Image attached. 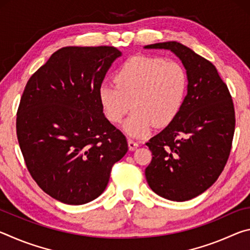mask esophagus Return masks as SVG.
Returning <instances> with one entry per match:
<instances>
[{"label":"esophagus","mask_w":250,"mask_h":250,"mask_svg":"<svg viewBox=\"0 0 250 250\" xmlns=\"http://www.w3.org/2000/svg\"><path fill=\"white\" fill-rule=\"evenodd\" d=\"M128 146H129V149L131 151H133V150H135L139 146V143L137 141L132 140V139H128Z\"/></svg>","instance_id":"obj_1"}]
</instances>
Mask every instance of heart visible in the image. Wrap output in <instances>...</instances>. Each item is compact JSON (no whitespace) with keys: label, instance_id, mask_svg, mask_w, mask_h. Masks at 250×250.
Listing matches in <instances>:
<instances>
[{"label":"heart","instance_id":"b5f03b06","mask_svg":"<svg viewBox=\"0 0 250 250\" xmlns=\"http://www.w3.org/2000/svg\"><path fill=\"white\" fill-rule=\"evenodd\" d=\"M113 83H101L98 99L104 117L119 124L131 109L132 115L122 129L140 138L156 125L164 126L175 119L183 108L188 76L183 65L161 57L135 56L125 61L115 74Z\"/></svg>","mask_w":250,"mask_h":250}]
</instances>
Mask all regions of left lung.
Masks as SVG:
<instances>
[{
  "label": "left lung",
  "instance_id": "left-lung-1",
  "mask_svg": "<svg viewBox=\"0 0 250 250\" xmlns=\"http://www.w3.org/2000/svg\"><path fill=\"white\" fill-rule=\"evenodd\" d=\"M168 49L188 76L183 108L146 146L152 161L146 177L152 191L167 200H192L210 188L225 167L235 131V109L227 84L209 61L177 42L146 45Z\"/></svg>",
  "mask_w": 250,
  "mask_h": 250
}]
</instances>
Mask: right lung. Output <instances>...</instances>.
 <instances>
[{"label": "right lung", "mask_w": 250, "mask_h": 250, "mask_svg": "<svg viewBox=\"0 0 250 250\" xmlns=\"http://www.w3.org/2000/svg\"><path fill=\"white\" fill-rule=\"evenodd\" d=\"M121 52L68 46L55 52L25 86L16 134L29 174L55 200L82 205L103 194L125 134L101 110L98 88Z\"/></svg>", "instance_id": "right-lung-1"}]
</instances>
